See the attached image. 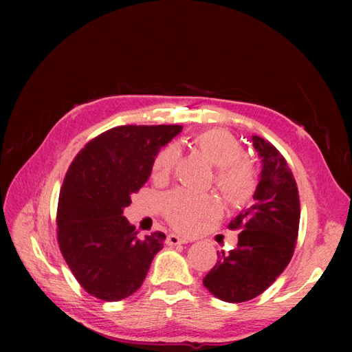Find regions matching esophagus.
Segmentation results:
<instances>
[{"instance_id": "1", "label": "esophagus", "mask_w": 352, "mask_h": 352, "mask_svg": "<svg viewBox=\"0 0 352 352\" xmlns=\"http://www.w3.org/2000/svg\"><path fill=\"white\" fill-rule=\"evenodd\" d=\"M189 241L188 239H185V238H180V236H177V235H168L167 236V239H166V243L167 245H170V247H173V245H182V243H188Z\"/></svg>"}]
</instances>
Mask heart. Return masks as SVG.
<instances>
[{
  "label": "heart",
  "instance_id": "obj_1",
  "mask_svg": "<svg viewBox=\"0 0 352 352\" xmlns=\"http://www.w3.org/2000/svg\"><path fill=\"white\" fill-rule=\"evenodd\" d=\"M192 146L216 167L214 184L232 204H241L254 189V170L243 157V148L235 136L225 129H207L192 138ZM176 146L168 145L153 162V176L163 179L177 163ZM216 202L207 195H195L177 189L164 198V214L172 225L184 232L192 230L202 217L216 214Z\"/></svg>",
  "mask_w": 352,
  "mask_h": 352
}]
</instances>
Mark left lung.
<instances>
[{"instance_id":"obj_1","label":"left lung","mask_w":352,"mask_h":352,"mask_svg":"<svg viewBox=\"0 0 352 352\" xmlns=\"http://www.w3.org/2000/svg\"><path fill=\"white\" fill-rule=\"evenodd\" d=\"M251 141L261 158L254 204L229 223V229L242 230L238 245L221 252L202 280L226 302L250 301L279 278L292 258L300 228V195L286 160L263 138L252 135Z\"/></svg>"}]
</instances>
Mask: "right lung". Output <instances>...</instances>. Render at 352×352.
<instances>
[{"label": "right lung", "mask_w": 352, "mask_h": 352, "mask_svg": "<svg viewBox=\"0 0 352 352\" xmlns=\"http://www.w3.org/2000/svg\"><path fill=\"white\" fill-rule=\"evenodd\" d=\"M180 131L179 124L117 126L94 138L70 164L58 197V245L89 295L131 296L163 248V232L140 238L123 210L151 176L160 148Z\"/></svg>", "instance_id": "1"}]
</instances>
